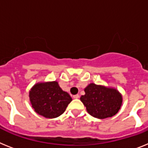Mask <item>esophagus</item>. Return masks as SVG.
I'll return each mask as SVG.
<instances>
[{
    "instance_id": "1",
    "label": "esophagus",
    "mask_w": 148,
    "mask_h": 148,
    "mask_svg": "<svg viewBox=\"0 0 148 148\" xmlns=\"http://www.w3.org/2000/svg\"><path fill=\"white\" fill-rule=\"evenodd\" d=\"M73 98H74V99H79V95H73Z\"/></svg>"
}]
</instances>
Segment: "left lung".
Listing matches in <instances>:
<instances>
[{"label": "left lung", "mask_w": 148, "mask_h": 148, "mask_svg": "<svg viewBox=\"0 0 148 148\" xmlns=\"http://www.w3.org/2000/svg\"><path fill=\"white\" fill-rule=\"evenodd\" d=\"M85 95L80 101L91 116L106 119L114 116L120 110L123 103L121 93L115 88L91 83L84 89Z\"/></svg>", "instance_id": "8db88e82"}]
</instances>
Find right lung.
I'll return each mask as SVG.
<instances>
[{
	"instance_id": "1",
	"label": "right lung",
	"mask_w": 148,
	"mask_h": 148,
	"mask_svg": "<svg viewBox=\"0 0 148 148\" xmlns=\"http://www.w3.org/2000/svg\"><path fill=\"white\" fill-rule=\"evenodd\" d=\"M29 99L37 114L49 119L62 115L72 101L70 95L61 89L57 81L34 84L29 91Z\"/></svg>"
}]
</instances>
